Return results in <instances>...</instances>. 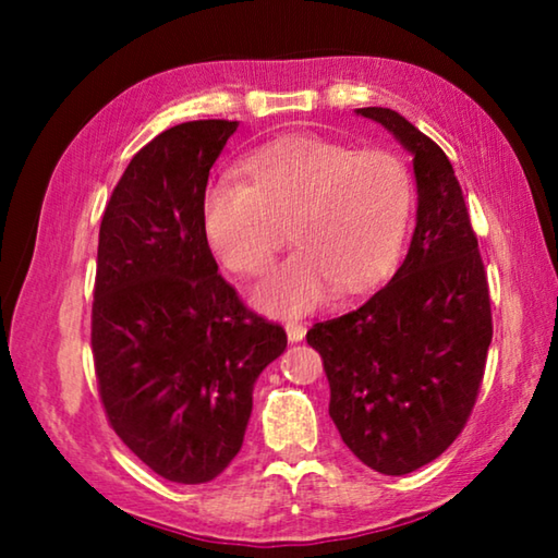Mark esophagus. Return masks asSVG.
<instances>
[{
	"label": "esophagus",
	"mask_w": 558,
	"mask_h": 558,
	"mask_svg": "<svg viewBox=\"0 0 558 558\" xmlns=\"http://www.w3.org/2000/svg\"><path fill=\"white\" fill-rule=\"evenodd\" d=\"M286 332H288V339H290V342H300V339L305 337L307 327L302 325V323H288V325H286Z\"/></svg>",
	"instance_id": "34e87169"
}]
</instances>
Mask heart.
<instances>
[{
  "instance_id": "heart-1",
  "label": "heart",
  "mask_w": 558,
  "mask_h": 558,
  "mask_svg": "<svg viewBox=\"0 0 558 558\" xmlns=\"http://www.w3.org/2000/svg\"><path fill=\"white\" fill-rule=\"evenodd\" d=\"M241 182L209 186L202 233L235 276H260L290 221L298 251L253 292L260 310L302 315L327 295L379 282L399 258L411 214V174L393 153L292 132L251 149Z\"/></svg>"
}]
</instances>
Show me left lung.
Instances as JSON below:
<instances>
[{"mask_svg":"<svg viewBox=\"0 0 558 558\" xmlns=\"http://www.w3.org/2000/svg\"><path fill=\"white\" fill-rule=\"evenodd\" d=\"M413 155L418 209L409 253L362 307L317 323L329 415L354 456L381 475L436 460L460 436L493 342L487 272L446 153L389 108H359Z\"/></svg>","mask_w":558,"mask_h":558,"instance_id":"obj_1","label":"left lung"}]
</instances>
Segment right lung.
<instances>
[{
    "instance_id": "obj_1",
    "label": "right lung",
    "mask_w": 558,
    "mask_h": 558,
    "mask_svg": "<svg viewBox=\"0 0 558 558\" xmlns=\"http://www.w3.org/2000/svg\"><path fill=\"white\" fill-rule=\"evenodd\" d=\"M239 128L194 120L130 159L98 239L90 347L112 430L169 483L219 477L286 329L243 305L202 233L209 172Z\"/></svg>"
}]
</instances>
